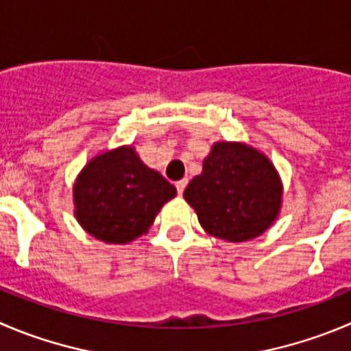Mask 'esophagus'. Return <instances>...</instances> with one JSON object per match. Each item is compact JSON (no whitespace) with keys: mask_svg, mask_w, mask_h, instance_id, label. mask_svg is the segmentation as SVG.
<instances>
[{"mask_svg":"<svg viewBox=\"0 0 351 351\" xmlns=\"http://www.w3.org/2000/svg\"><path fill=\"white\" fill-rule=\"evenodd\" d=\"M186 186H188V179H181V181L176 182V188H178L179 195H182V193H184Z\"/></svg>","mask_w":351,"mask_h":351,"instance_id":"34e87169","label":"esophagus"}]
</instances>
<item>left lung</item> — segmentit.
Instances as JSON below:
<instances>
[{"label": "left lung", "instance_id": "obj_1", "mask_svg": "<svg viewBox=\"0 0 351 351\" xmlns=\"http://www.w3.org/2000/svg\"><path fill=\"white\" fill-rule=\"evenodd\" d=\"M281 181L267 156L241 143H217L184 198L208 234L248 241L262 234L281 208Z\"/></svg>", "mask_w": 351, "mask_h": 351}]
</instances>
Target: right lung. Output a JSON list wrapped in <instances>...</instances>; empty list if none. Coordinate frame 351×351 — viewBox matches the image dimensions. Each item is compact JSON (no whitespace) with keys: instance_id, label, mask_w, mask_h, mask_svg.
<instances>
[{"instance_id":"right-lung-1","label":"right lung","mask_w":351,"mask_h":351,"mask_svg":"<svg viewBox=\"0 0 351 351\" xmlns=\"http://www.w3.org/2000/svg\"><path fill=\"white\" fill-rule=\"evenodd\" d=\"M176 188L141 162L131 146L96 156L73 186L79 223L95 238L123 245L149 229Z\"/></svg>"}]
</instances>
